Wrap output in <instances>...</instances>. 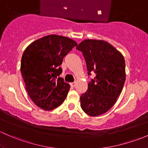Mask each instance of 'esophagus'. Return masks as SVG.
Returning <instances> with one entry per match:
<instances>
[{
    "label": "esophagus",
    "mask_w": 148,
    "mask_h": 148,
    "mask_svg": "<svg viewBox=\"0 0 148 148\" xmlns=\"http://www.w3.org/2000/svg\"><path fill=\"white\" fill-rule=\"evenodd\" d=\"M71 86H72V87H74V86H76V82H72V83H71Z\"/></svg>",
    "instance_id": "34e87169"
}]
</instances>
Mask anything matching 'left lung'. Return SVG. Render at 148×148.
I'll use <instances>...</instances> for the list:
<instances>
[{"mask_svg":"<svg viewBox=\"0 0 148 148\" xmlns=\"http://www.w3.org/2000/svg\"><path fill=\"white\" fill-rule=\"evenodd\" d=\"M82 52L88 74L96 76L88 83L80 97L81 107L92 117L107 112L117 102L126 79L125 62L122 53L103 40L86 39L77 46Z\"/></svg>","mask_w":148,"mask_h":148,"instance_id":"1","label":"left lung"}]
</instances>
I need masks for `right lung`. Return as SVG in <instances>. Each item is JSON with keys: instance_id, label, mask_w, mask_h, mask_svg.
<instances>
[{"instance_id": "obj_1", "label": "right lung", "mask_w": 148, "mask_h": 148, "mask_svg": "<svg viewBox=\"0 0 148 148\" xmlns=\"http://www.w3.org/2000/svg\"><path fill=\"white\" fill-rule=\"evenodd\" d=\"M77 43L51 34L29 44L21 58V71L31 100L41 109L52 110L66 99L70 85L59 77L64 57Z\"/></svg>"}]
</instances>
